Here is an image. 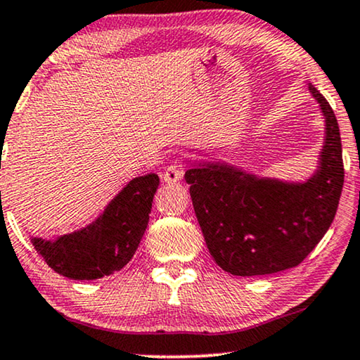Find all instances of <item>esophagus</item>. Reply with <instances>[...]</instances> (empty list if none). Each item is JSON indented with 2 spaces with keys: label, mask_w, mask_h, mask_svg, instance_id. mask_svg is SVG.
I'll use <instances>...</instances> for the list:
<instances>
[{
  "label": "esophagus",
  "mask_w": 360,
  "mask_h": 360,
  "mask_svg": "<svg viewBox=\"0 0 360 360\" xmlns=\"http://www.w3.org/2000/svg\"><path fill=\"white\" fill-rule=\"evenodd\" d=\"M181 176H184V170H181V165L179 160L172 162L164 172V180L167 184H176V181L181 180Z\"/></svg>",
  "instance_id": "obj_1"
}]
</instances>
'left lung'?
<instances>
[{
  "mask_svg": "<svg viewBox=\"0 0 360 360\" xmlns=\"http://www.w3.org/2000/svg\"><path fill=\"white\" fill-rule=\"evenodd\" d=\"M326 137L318 170L304 184L255 176L226 164L185 172L196 219L214 262L226 272L254 277L297 267L316 248L336 216L344 184L338 120L321 93Z\"/></svg>",
  "mask_w": 360,
  "mask_h": 360,
  "instance_id": "left-lung-1",
  "label": "left lung"
}]
</instances>
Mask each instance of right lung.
<instances>
[{"instance_id": "right-lung-1", "label": "right lung", "mask_w": 360, "mask_h": 360, "mask_svg": "<svg viewBox=\"0 0 360 360\" xmlns=\"http://www.w3.org/2000/svg\"><path fill=\"white\" fill-rule=\"evenodd\" d=\"M159 176L132 179L100 218L57 240L34 238L32 245L53 272L73 280H95L121 270L134 257L149 223Z\"/></svg>"}]
</instances>
